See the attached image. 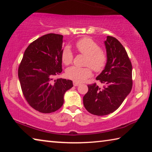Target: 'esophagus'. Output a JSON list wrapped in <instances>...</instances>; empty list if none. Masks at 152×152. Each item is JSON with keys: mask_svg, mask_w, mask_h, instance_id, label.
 Masks as SVG:
<instances>
[{"mask_svg": "<svg viewBox=\"0 0 152 152\" xmlns=\"http://www.w3.org/2000/svg\"><path fill=\"white\" fill-rule=\"evenodd\" d=\"M73 84H74V86H78L80 85V84L78 83V82H74Z\"/></svg>", "mask_w": 152, "mask_h": 152, "instance_id": "34e87169", "label": "esophagus"}]
</instances>
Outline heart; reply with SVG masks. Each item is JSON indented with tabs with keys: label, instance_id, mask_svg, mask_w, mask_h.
<instances>
[{
	"label": "heart",
	"instance_id": "1",
	"mask_svg": "<svg viewBox=\"0 0 152 152\" xmlns=\"http://www.w3.org/2000/svg\"><path fill=\"white\" fill-rule=\"evenodd\" d=\"M76 50L86 56L85 66H89L96 72H100L107 64V56L103 51L100 50V46L89 37L82 38L76 43ZM73 53L69 47L64 48L61 53V61L65 65H69L73 60ZM90 67L78 68L73 66L67 69L66 76L76 82L85 81L92 75Z\"/></svg>",
	"mask_w": 152,
	"mask_h": 152
}]
</instances>
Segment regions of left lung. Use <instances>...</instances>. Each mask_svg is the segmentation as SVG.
Wrapping results in <instances>:
<instances>
[{"label":"left lung","instance_id":"8db88e82","mask_svg":"<svg viewBox=\"0 0 152 152\" xmlns=\"http://www.w3.org/2000/svg\"><path fill=\"white\" fill-rule=\"evenodd\" d=\"M107 64L97 80L104 84L101 88L96 83L88 85L83 97L88 111L98 116L109 115L119 108L132 88V65L125 49L116 38L107 36L104 41Z\"/></svg>","mask_w":152,"mask_h":152}]
</instances>
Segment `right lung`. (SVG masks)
<instances>
[{
	"mask_svg": "<svg viewBox=\"0 0 152 152\" xmlns=\"http://www.w3.org/2000/svg\"><path fill=\"white\" fill-rule=\"evenodd\" d=\"M63 35L49 33L30 43L25 51L18 76L23 94L31 107L43 113L58 110L65 92L73 86L70 80L58 78L62 72Z\"/></svg>",
	"mask_w": 152,
	"mask_h": 152,
	"instance_id": "1",
	"label": "right lung"
}]
</instances>
